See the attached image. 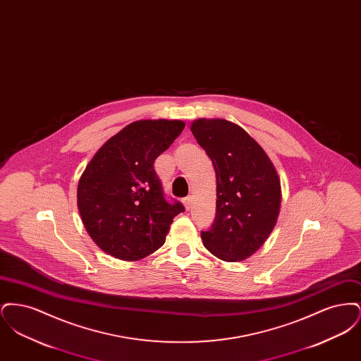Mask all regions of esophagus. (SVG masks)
<instances>
[{"label":"esophagus","mask_w":361,"mask_h":361,"mask_svg":"<svg viewBox=\"0 0 361 361\" xmlns=\"http://www.w3.org/2000/svg\"><path fill=\"white\" fill-rule=\"evenodd\" d=\"M183 203H184V206H185V208H187V209H189V208L192 207V196H187V197H184Z\"/></svg>","instance_id":"34e87169"}]
</instances>
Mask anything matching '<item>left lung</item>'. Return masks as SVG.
Wrapping results in <instances>:
<instances>
[{
    "mask_svg": "<svg viewBox=\"0 0 361 361\" xmlns=\"http://www.w3.org/2000/svg\"><path fill=\"white\" fill-rule=\"evenodd\" d=\"M216 173V215L202 231L207 250L224 261L250 257L275 227L281 188L274 164L240 126L199 119L190 126Z\"/></svg>",
    "mask_w": 361,
    "mask_h": 361,
    "instance_id": "1",
    "label": "left lung"
}]
</instances>
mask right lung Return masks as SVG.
<instances>
[{"instance_id":"1","label":"right lung","mask_w":361,"mask_h":361,"mask_svg":"<svg viewBox=\"0 0 361 361\" xmlns=\"http://www.w3.org/2000/svg\"><path fill=\"white\" fill-rule=\"evenodd\" d=\"M185 127L181 121H137L108 139L87 164L77 204L87 234L109 256L137 261L154 253L173 218L184 212L168 202L154 161Z\"/></svg>"}]
</instances>
